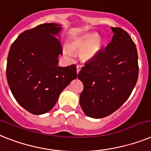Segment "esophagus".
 <instances>
[{
  "label": "esophagus",
  "mask_w": 151,
  "mask_h": 151,
  "mask_svg": "<svg viewBox=\"0 0 151 151\" xmlns=\"http://www.w3.org/2000/svg\"><path fill=\"white\" fill-rule=\"evenodd\" d=\"M81 67L82 66L79 65V64H78V65H77V73H78H78L80 72V70H81Z\"/></svg>",
  "instance_id": "esophagus-1"
}]
</instances>
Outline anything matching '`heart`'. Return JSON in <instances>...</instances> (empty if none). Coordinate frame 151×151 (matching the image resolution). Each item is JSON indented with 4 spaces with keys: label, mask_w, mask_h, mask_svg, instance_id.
I'll list each match as a JSON object with an SVG mask.
<instances>
[{
    "label": "heart",
    "mask_w": 151,
    "mask_h": 151,
    "mask_svg": "<svg viewBox=\"0 0 151 151\" xmlns=\"http://www.w3.org/2000/svg\"><path fill=\"white\" fill-rule=\"evenodd\" d=\"M101 40L96 37L95 34H87L80 37L70 45L71 50H81V58L83 61H89L97 57L101 50ZM65 53L68 55H71V51L66 50Z\"/></svg>",
    "instance_id": "heart-1"
}]
</instances>
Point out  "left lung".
Listing matches in <instances>:
<instances>
[{"mask_svg": "<svg viewBox=\"0 0 151 151\" xmlns=\"http://www.w3.org/2000/svg\"><path fill=\"white\" fill-rule=\"evenodd\" d=\"M111 29V42L86 63L78 73L83 84L80 104L84 114L93 118H102L120 108L137 81L136 45L124 30L113 27Z\"/></svg>", "mask_w": 151, "mask_h": 151, "instance_id": "left-lung-1", "label": "left lung"}]
</instances>
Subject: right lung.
Returning a JSON list of instances; mask_svg holds the SVG:
<instances>
[{
  "mask_svg": "<svg viewBox=\"0 0 151 151\" xmlns=\"http://www.w3.org/2000/svg\"><path fill=\"white\" fill-rule=\"evenodd\" d=\"M60 25L43 24L21 33L11 44L7 56V83L21 107L33 114L50 111L61 91L77 78L75 64L58 67L63 54Z\"/></svg>",
  "mask_w": 151,
  "mask_h": 151,
  "instance_id": "1",
  "label": "right lung"
}]
</instances>
